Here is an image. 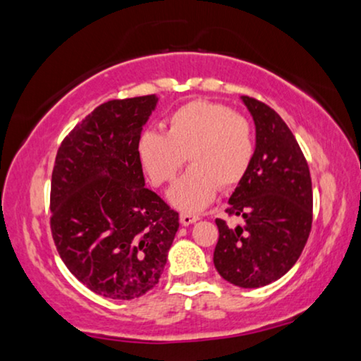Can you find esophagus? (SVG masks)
Segmentation results:
<instances>
[{"instance_id":"esophagus-1","label":"esophagus","mask_w":361,"mask_h":361,"mask_svg":"<svg viewBox=\"0 0 361 361\" xmlns=\"http://www.w3.org/2000/svg\"><path fill=\"white\" fill-rule=\"evenodd\" d=\"M200 217L197 216H191V214H181L180 216V222L183 226H191L192 222H196Z\"/></svg>"}]
</instances>
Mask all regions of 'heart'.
<instances>
[{"label":"heart","mask_w":361,"mask_h":361,"mask_svg":"<svg viewBox=\"0 0 361 361\" xmlns=\"http://www.w3.org/2000/svg\"><path fill=\"white\" fill-rule=\"evenodd\" d=\"M255 154L252 124L229 106L195 99L169 118V132L149 129L137 142L142 169L155 186L173 180L186 155L191 166L166 192L170 204L200 212L219 191L238 185Z\"/></svg>","instance_id":"1"}]
</instances>
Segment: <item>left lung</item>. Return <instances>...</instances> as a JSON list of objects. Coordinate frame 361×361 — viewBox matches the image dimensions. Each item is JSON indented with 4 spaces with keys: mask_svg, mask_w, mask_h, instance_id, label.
Masks as SVG:
<instances>
[{
    "mask_svg": "<svg viewBox=\"0 0 361 361\" xmlns=\"http://www.w3.org/2000/svg\"><path fill=\"white\" fill-rule=\"evenodd\" d=\"M255 123V154L226 212L243 226L216 219L214 267L238 288H262L291 270L312 226V183L293 132L276 111L242 96Z\"/></svg>",
    "mask_w": 361,
    "mask_h": 361,
    "instance_id": "1",
    "label": "left lung"
}]
</instances>
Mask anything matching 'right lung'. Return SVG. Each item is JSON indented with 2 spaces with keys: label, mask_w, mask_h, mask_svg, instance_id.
<instances>
[{
  "label": "right lung",
  "mask_w": 361,
  "mask_h": 361,
  "mask_svg": "<svg viewBox=\"0 0 361 361\" xmlns=\"http://www.w3.org/2000/svg\"><path fill=\"white\" fill-rule=\"evenodd\" d=\"M155 94L113 99L86 116L59 147L50 229L59 255L86 288L139 298L159 283L178 212L145 188L137 142Z\"/></svg>",
  "instance_id": "1"
}]
</instances>
